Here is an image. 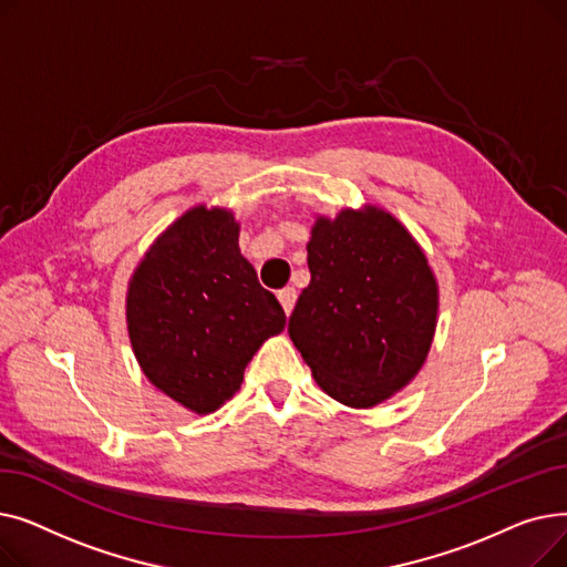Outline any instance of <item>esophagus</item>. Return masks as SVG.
Returning a JSON list of instances; mask_svg holds the SVG:
<instances>
[{
    "label": "esophagus",
    "mask_w": 567,
    "mask_h": 567,
    "mask_svg": "<svg viewBox=\"0 0 567 567\" xmlns=\"http://www.w3.org/2000/svg\"><path fill=\"white\" fill-rule=\"evenodd\" d=\"M278 299H280V306L285 308V312L289 315L293 310V303H296V289L293 287H285L278 291Z\"/></svg>",
    "instance_id": "1"
}]
</instances>
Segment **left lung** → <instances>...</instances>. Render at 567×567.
Instances as JSON below:
<instances>
[{"label":"left lung","mask_w":567,"mask_h":567,"mask_svg":"<svg viewBox=\"0 0 567 567\" xmlns=\"http://www.w3.org/2000/svg\"><path fill=\"white\" fill-rule=\"evenodd\" d=\"M308 268L289 338L319 389L353 409L393 398L423 368L436 331L439 287L423 248L368 204L317 218Z\"/></svg>","instance_id":"1"}]
</instances>
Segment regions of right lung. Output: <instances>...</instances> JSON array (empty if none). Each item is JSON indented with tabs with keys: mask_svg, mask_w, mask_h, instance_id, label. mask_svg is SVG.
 Masks as SVG:
<instances>
[{
	"mask_svg": "<svg viewBox=\"0 0 567 567\" xmlns=\"http://www.w3.org/2000/svg\"><path fill=\"white\" fill-rule=\"evenodd\" d=\"M126 323L144 377L204 415L241 389L246 365L287 317L238 250L234 214L199 204L137 264Z\"/></svg>",
	"mask_w": 567,
	"mask_h": 567,
	"instance_id": "right-lung-1",
	"label": "right lung"
}]
</instances>
